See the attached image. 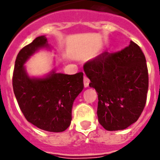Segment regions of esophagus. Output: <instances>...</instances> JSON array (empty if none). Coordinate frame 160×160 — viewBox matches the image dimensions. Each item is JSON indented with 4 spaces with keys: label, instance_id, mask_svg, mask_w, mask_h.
I'll return each mask as SVG.
<instances>
[{
    "label": "esophagus",
    "instance_id": "esophagus-1",
    "mask_svg": "<svg viewBox=\"0 0 160 160\" xmlns=\"http://www.w3.org/2000/svg\"><path fill=\"white\" fill-rule=\"evenodd\" d=\"M89 83H90V81H89L88 79L86 77H84V86H85V88L89 86Z\"/></svg>",
    "mask_w": 160,
    "mask_h": 160
}]
</instances>
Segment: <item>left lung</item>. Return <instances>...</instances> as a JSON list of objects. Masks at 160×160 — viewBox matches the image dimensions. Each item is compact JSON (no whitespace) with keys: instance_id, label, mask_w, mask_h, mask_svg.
<instances>
[{"instance_id":"left-lung-1","label":"left lung","mask_w":160,"mask_h":160,"mask_svg":"<svg viewBox=\"0 0 160 160\" xmlns=\"http://www.w3.org/2000/svg\"><path fill=\"white\" fill-rule=\"evenodd\" d=\"M98 95L97 117L107 131L123 130L137 122L145 107L148 88L146 59L131 41L119 53L105 51L83 66Z\"/></svg>"}]
</instances>
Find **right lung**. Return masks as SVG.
I'll return each instance as SVG.
<instances>
[{"instance_id":"1","label":"right lung","mask_w":160,"mask_h":160,"mask_svg":"<svg viewBox=\"0 0 160 160\" xmlns=\"http://www.w3.org/2000/svg\"><path fill=\"white\" fill-rule=\"evenodd\" d=\"M41 49H53L44 35L36 38L18 53L12 78L13 91L29 122L44 131L60 132L71 123L73 104L84 89L83 73L65 75L53 67L43 76H31L25 64Z\"/></svg>"}]
</instances>
